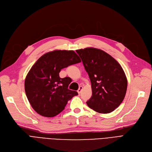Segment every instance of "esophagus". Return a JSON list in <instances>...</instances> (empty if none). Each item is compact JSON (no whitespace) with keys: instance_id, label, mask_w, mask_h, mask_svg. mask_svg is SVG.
<instances>
[{"instance_id":"obj_1","label":"esophagus","mask_w":152,"mask_h":152,"mask_svg":"<svg viewBox=\"0 0 152 152\" xmlns=\"http://www.w3.org/2000/svg\"><path fill=\"white\" fill-rule=\"evenodd\" d=\"M83 86H80V88H79V89H78V90H77V92H78V94H80L81 92V91L83 90Z\"/></svg>"}]
</instances>
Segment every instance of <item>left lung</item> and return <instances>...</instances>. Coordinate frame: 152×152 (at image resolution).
Instances as JSON below:
<instances>
[{"label": "left lung", "mask_w": 152, "mask_h": 152, "mask_svg": "<svg viewBox=\"0 0 152 152\" xmlns=\"http://www.w3.org/2000/svg\"><path fill=\"white\" fill-rule=\"evenodd\" d=\"M76 51L91 83L92 94L87 105L99 113L114 111L123 101L127 88V80L121 66L99 49L86 48Z\"/></svg>", "instance_id": "left-lung-1"}]
</instances>
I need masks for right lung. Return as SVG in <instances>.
Returning <instances> with one entry per match:
<instances>
[{"label":"right lung","instance_id":"obj_1","mask_svg":"<svg viewBox=\"0 0 152 152\" xmlns=\"http://www.w3.org/2000/svg\"><path fill=\"white\" fill-rule=\"evenodd\" d=\"M80 57L72 50H55L47 53L33 65L26 76V96L38 114L52 117L62 112L68 101L78 94L69 89V77L61 78L63 68L80 63Z\"/></svg>","mask_w":152,"mask_h":152}]
</instances>
